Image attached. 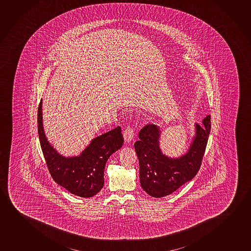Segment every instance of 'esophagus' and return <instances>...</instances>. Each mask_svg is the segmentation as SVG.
Returning <instances> with one entry per match:
<instances>
[{
  "label": "esophagus",
  "instance_id": "esophagus-1",
  "mask_svg": "<svg viewBox=\"0 0 251 251\" xmlns=\"http://www.w3.org/2000/svg\"><path fill=\"white\" fill-rule=\"evenodd\" d=\"M134 136H135L134 130L131 127H127L124 131V137L125 142H130L134 139Z\"/></svg>",
  "mask_w": 251,
  "mask_h": 251
}]
</instances>
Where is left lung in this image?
Instances as JSON below:
<instances>
[{
	"instance_id": "1",
	"label": "left lung",
	"mask_w": 251,
	"mask_h": 251,
	"mask_svg": "<svg viewBox=\"0 0 251 251\" xmlns=\"http://www.w3.org/2000/svg\"><path fill=\"white\" fill-rule=\"evenodd\" d=\"M195 135L186 153L178 158L164 154L160 148L161 130L156 124H149L139 133L135 149L140 165V183L150 196L161 198L178 190L192 180L200 170L211 132V116L202 124H195Z\"/></svg>"
}]
</instances>
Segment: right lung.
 Masks as SVG:
<instances>
[{"label": "right lung", "mask_w": 251, "mask_h": 251, "mask_svg": "<svg viewBox=\"0 0 251 251\" xmlns=\"http://www.w3.org/2000/svg\"><path fill=\"white\" fill-rule=\"evenodd\" d=\"M121 127L91 140L79 155L66 157L48 142L42 117V99L38 109V133L48 170L58 185L76 196L91 198L99 193L104 184V168L109 156L122 148L124 137Z\"/></svg>", "instance_id": "add662e5"}]
</instances>
